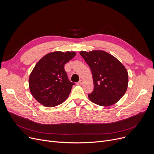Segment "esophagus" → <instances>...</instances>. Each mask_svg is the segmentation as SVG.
I'll use <instances>...</instances> for the list:
<instances>
[{
    "mask_svg": "<svg viewBox=\"0 0 154 154\" xmlns=\"http://www.w3.org/2000/svg\"><path fill=\"white\" fill-rule=\"evenodd\" d=\"M83 82H84V81H83V80H82V79H80L79 81V82L77 83V84L78 85H81V84H83Z\"/></svg>",
    "mask_w": 154,
    "mask_h": 154,
    "instance_id": "34e87169",
    "label": "esophagus"
}]
</instances>
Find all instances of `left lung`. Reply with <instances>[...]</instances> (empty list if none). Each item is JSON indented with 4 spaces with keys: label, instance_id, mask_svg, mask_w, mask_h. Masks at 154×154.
Masks as SVG:
<instances>
[{
    "label": "left lung",
    "instance_id": "obj_1",
    "mask_svg": "<svg viewBox=\"0 0 154 154\" xmlns=\"http://www.w3.org/2000/svg\"><path fill=\"white\" fill-rule=\"evenodd\" d=\"M91 68L94 88L88 95L93 103L110 106L117 102L126 92L128 75L125 67L118 59L103 51L80 52Z\"/></svg>",
    "mask_w": 154,
    "mask_h": 154
}]
</instances>
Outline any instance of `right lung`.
<instances>
[{"label":"right lung","mask_w":154,"mask_h":154,"mask_svg":"<svg viewBox=\"0 0 154 154\" xmlns=\"http://www.w3.org/2000/svg\"><path fill=\"white\" fill-rule=\"evenodd\" d=\"M75 55L69 51L51 52L36 63L29 76V89L44 106L55 107L67 99L75 84L69 80L64 66Z\"/></svg>","instance_id":"add662e5"}]
</instances>
